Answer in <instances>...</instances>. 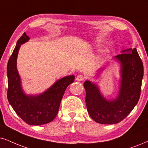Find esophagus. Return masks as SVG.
Masks as SVG:
<instances>
[{
    "mask_svg": "<svg viewBox=\"0 0 148 148\" xmlns=\"http://www.w3.org/2000/svg\"><path fill=\"white\" fill-rule=\"evenodd\" d=\"M76 80H77V81H82V80H84L83 76H82V75L77 76H76Z\"/></svg>",
    "mask_w": 148,
    "mask_h": 148,
    "instance_id": "34e87169",
    "label": "esophagus"
}]
</instances>
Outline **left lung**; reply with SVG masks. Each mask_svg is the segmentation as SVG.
I'll use <instances>...</instances> for the list:
<instances>
[{"instance_id": "1", "label": "left lung", "mask_w": 148, "mask_h": 148, "mask_svg": "<svg viewBox=\"0 0 148 148\" xmlns=\"http://www.w3.org/2000/svg\"><path fill=\"white\" fill-rule=\"evenodd\" d=\"M113 59L119 64V87L115 98H107L101 92L98 83L85 80V102L88 113L96 122L114 124L120 122L132 111L139 101L143 65L136 48H127ZM110 62L104 63L96 72L98 79Z\"/></svg>"}]
</instances>
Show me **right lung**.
I'll list each match as a JSON object with an SVG mask.
<instances>
[{
    "instance_id": "1",
    "label": "right lung",
    "mask_w": 148,
    "mask_h": 148,
    "mask_svg": "<svg viewBox=\"0 0 148 148\" xmlns=\"http://www.w3.org/2000/svg\"><path fill=\"white\" fill-rule=\"evenodd\" d=\"M30 37L25 33L18 40L7 68L8 78L7 99L15 112L29 125L48 124L55 118L65 89L74 81V75L58 79L46 90L37 94H27L23 89L22 79L17 69V59L22 44Z\"/></svg>"
}]
</instances>
